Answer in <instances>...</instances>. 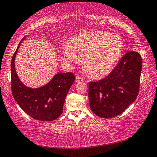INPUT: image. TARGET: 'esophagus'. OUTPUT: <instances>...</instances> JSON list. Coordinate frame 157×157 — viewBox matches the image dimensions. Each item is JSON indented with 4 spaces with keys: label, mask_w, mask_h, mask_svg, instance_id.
Segmentation results:
<instances>
[{
    "label": "esophagus",
    "mask_w": 157,
    "mask_h": 157,
    "mask_svg": "<svg viewBox=\"0 0 157 157\" xmlns=\"http://www.w3.org/2000/svg\"><path fill=\"white\" fill-rule=\"evenodd\" d=\"M75 80L77 82H83V79H82V78H80L79 76H76V78H75Z\"/></svg>",
    "instance_id": "esophagus-1"
}]
</instances>
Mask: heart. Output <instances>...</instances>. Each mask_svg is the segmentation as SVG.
<instances>
[{
	"label": "heart",
	"instance_id": "heart-1",
	"mask_svg": "<svg viewBox=\"0 0 157 157\" xmlns=\"http://www.w3.org/2000/svg\"><path fill=\"white\" fill-rule=\"evenodd\" d=\"M121 36L105 31H94L74 36L63 47L62 61L72 66L84 62V69L94 78H102L113 70L122 55Z\"/></svg>",
	"mask_w": 157,
	"mask_h": 157
}]
</instances>
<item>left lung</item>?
<instances>
[{"label": "left lung", "instance_id": "obj_1", "mask_svg": "<svg viewBox=\"0 0 157 157\" xmlns=\"http://www.w3.org/2000/svg\"><path fill=\"white\" fill-rule=\"evenodd\" d=\"M141 69L139 53L128 52L107 78L89 82V100L93 112L103 118L123 113L136 99Z\"/></svg>", "mask_w": 157, "mask_h": 157}]
</instances>
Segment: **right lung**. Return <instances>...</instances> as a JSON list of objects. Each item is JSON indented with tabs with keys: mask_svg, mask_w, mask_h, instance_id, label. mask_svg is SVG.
<instances>
[{
	"mask_svg": "<svg viewBox=\"0 0 157 157\" xmlns=\"http://www.w3.org/2000/svg\"><path fill=\"white\" fill-rule=\"evenodd\" d=\"M24 36L13 55L11 62L12 92L16 102L32 118L41 121H52L63 112V107L68 92L75 81L71 73L55 75L51 80L39 88L26 86L16 72L14 60Z\"/></svg>",
	"mask_w": 157,
	"mask_h": 157,
	"instance_id": "right-lung-1",
	"label": "right lung"
}]
</instances>
